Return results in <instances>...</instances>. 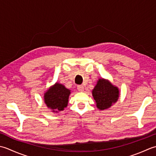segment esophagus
I'll return each mask as SVG.
<instances>
[{
  "mask_svg": "<svg viewBox=\"0 0 156 156\" xmlns=\"http://www.w3.org/2000/svg\"><path fill=\"white\" fill-rule=\"evenodd\" d=\"M77 90L79 91H84V86L82 85H79L77 86Z\"/></svg>",
  "mask_w": 156,
  "mask_h": 156,
  "instance_id": "esophagus-1",
  "label": "esophagus"
}]
</instances>
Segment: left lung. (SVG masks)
Listing matches in <instances>:
<instances>
[{
  "instance_id": "1",
  "label": "left lung",
  "mask_w": 156,
  "mask_h": 156,
  "mask_svg": "<svg viewBox=\"0 0 156 156\" xmlns=\"http://www.w3.org/2000/svg\"><path fill=\"white\" fill-rule=\"evenodd\" d=\"M92 95L98 108L103 110L109 108L116 102L119 98V90L108 80L100 79L92 90Z\"/></svg>"
}]
</instances>
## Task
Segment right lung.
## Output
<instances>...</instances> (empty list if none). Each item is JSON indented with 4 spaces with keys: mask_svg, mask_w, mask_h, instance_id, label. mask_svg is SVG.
Listing matches in <instances>:
<instances>
[{
    "mask_svg": "<svg viewBox=\"0 0 156 156\" xmlns=\"http://www.w3.org/2000/svg\"><path fill=\"white\" fill-rule=\"evenodd\" d=\"M71 90L63 85L56 83L44 94V102L52 112H58L67 106Z\"/></svg>",
    "mask_w": 156,
    "mask_h": 156,
    "instance_id": "obj_1",
    "label": "right lung"
}]
</instances>
